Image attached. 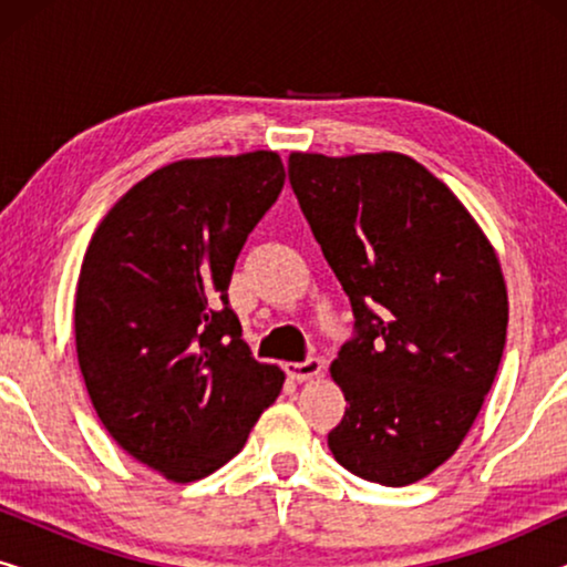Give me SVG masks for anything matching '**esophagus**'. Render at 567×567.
Wrapping results in <instances>:
<instances>
[{
	"mask_svg": "<svg viewBox=\"0 0 567 567\" xmlns=\"http://www.w3.org/2000/svg\"><path fill=\"white\" fill-rule=\"evenodd\" d=\"M320 371H322V361L315 359V355L307 361L286 363V374H289L291 379H297V382H309V379H315Z\"/></svg>",
	"mask_w": 567,
	"mask_h": 567,
	"instance_id": "esophagus-1",
	"label": "esophagus"
}]
</instances>
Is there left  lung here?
<instances>
[{"mask_svg": "<svg viewBox=\"0 0 567 567\" xmlns=\"http://www.w3.org/2000/svg\"><path fill=\"white\" fill-rule=\"evenodd\" d=\"M289 181L355 317L330 363L348 402L330 452L369 483H417L460 449L498 374L508 324L498 255L408 154L293 152Z\"/></svg>", "mask_w": 567, "mask_h": 567, "instance_id": "obj_1", "label": "left lung"}]
</instances>
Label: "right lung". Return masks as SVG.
<instances>
[{"label":"right lung","instance_id":"1","mask_svg":"<svg viewBox=\"0 0 567 567\" xmlns=\"http://www.w3.org/2000/svg\"><path fill=\"white\" fill-rule=\"evenodd\" d=\"M284 181L276 152L173 162L105 214L84 252V386L123 452L173 483L227 464L281 394L284 371L252 359L227 289Z\"/></svg>","mask_w":567,"mask_h":567}]
</instances>
